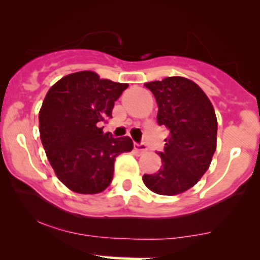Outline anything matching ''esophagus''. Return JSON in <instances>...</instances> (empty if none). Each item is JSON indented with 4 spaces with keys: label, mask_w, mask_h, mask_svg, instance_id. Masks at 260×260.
Listing matches in <instances>:
<instances>
[{
    "label": "esophagus",
    "mask_w": 260,
    "mask_h": 260,
    "mask_svg": "<svg viewBox=\"0 0 260 260\" xmlns=\"http://www.w3.org/2000/svg\"><path fill=\"white\" fill-rule=\"evenodd\" d=\"M134 149L137 150L138 153H144L145 150H147V145L143 144V143H142V144H135Z\"/></svg>",
    "instance_id": "esophagus-1"
}]
</instances>
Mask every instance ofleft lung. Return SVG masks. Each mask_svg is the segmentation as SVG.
Listing matches in <instances>:
<instances>
[{"label": "left lung", "instance_id": "left-lung-1", "mask_svg": "<svg viewBox=\"0 0 260 260\" xmlns=\"http://www.w3.org/2000/svg\"><path fill=\"white\" fill-rule=\"evenodd\" d=\"M158 105L157 121L169 127L162 166L143 182L159 195H177L194 186L209 169L217 148V117L207 94L182 76L145 83Z\"/></svg>", "mask_w": 260, "mask_h": 260}]
</instances>
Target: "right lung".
I'll return each mask as SVG.
<instances>
[{"label": "right lung", "instance_id": "add662e5", "mask_svg": "<svg viewBox=\"0 0 260 260\" xmlns=\"http://www.w3.org/2000/svg\"><path fill=\"white\" fill-rule=\"evenodd\" d=\"M128 86L94 71L63 76L49 88L39 110V134L54 174L79 194L102 192L112 181L118 154L132 152L128 137L113 139L100 123L112 117L115 102Z\"/></svg>", "mask_w": 260, "mask_h": 260}]
</instances>
